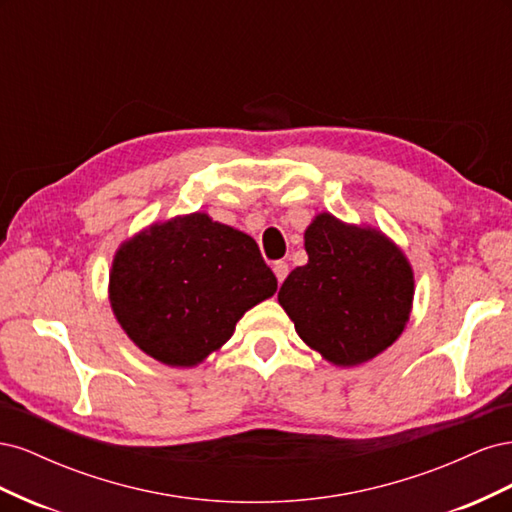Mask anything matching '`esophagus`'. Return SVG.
I'll return each instance as SVG.
<instances>
[{"instance_id": "esophagus-1", "label": "esophagus", "mask_w": 512, "mask_h": 512, "mask_svg": "<svg viewBox=\"0 0 512 512\" xmlns=\"http://www.w3.org/2000/svg\"><path fill=\"white\" fill-rule=\"evenodd\" d=\"M273 271H275V277H277V282H284L286 280V275H288V262H284V260H277V262H273Z\"/></svg>"}]
</instances>
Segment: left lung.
<instances>
[{"mask_svg": "<svg viewBox=\"0 0 512 512\" xmlns=\"http://www.w3.org/2000/svg\"><path fill=\"white\" fill-rule=\"evenodd\" d=\"M307 265L280 288L299 337L335 365H359L404 331L414 280L408 260L378 230L322 213L305 230Z\"/></svg>", "mask_w": 512, "mask_h": 512, "instance_id": "obj_1", "label": "left lung"}]
</instances>
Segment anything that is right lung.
Segmentation results:
<instances>
[{"label": "right lung", "mask_w": 512, "mask_h": 512, "mask_svg": "<svg viewBox=\"0 0 512 512\" xmlns=\"http://www.w3.org/2000/svg\"><path fill=\"white\" fill-rule=\"evenodd\" d=\"M275 290L256 241L205 213L141 232L117 252L111 273V305L123 331L173 367L218 350L247 309Z\"/></svg>", "instance_id": "1"}]
</instances>
